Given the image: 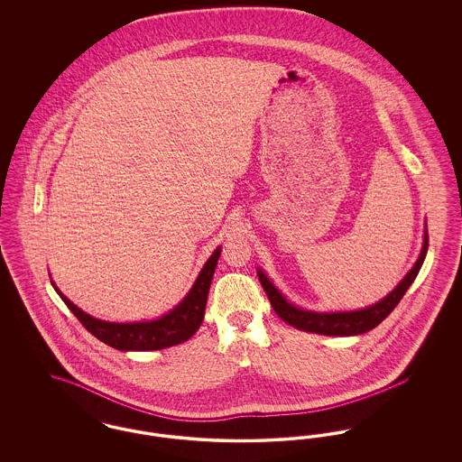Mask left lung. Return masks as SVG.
I'll return each mask as SVG.
<instances>
[{
  "label": "left lung",
  "mask_w": 462,
  "mask_h": 462,
  "mask_svg": "<svg viewBox=\"0 0 462 462\" xmlns=\"http://www.w3.org/2000/svg\"><path fill=\"white\" fill-rule=\"evenodd\" d=\"M428 253V226L424 225V241L422 249L419 253L418 262L407 272V275L400 281V284L381 301L374 303L371 307L350 310V311H313L305 308L296 307L287 301L286 296L273 286V282L266 277L262 268H258V277L263 286L264 292L275 310V313L287 322L289 326L305 332H315L324 336H356L379 326L400 303L407 289L418 277L419 270L424 263Z\"/></svg>",
  "instance_id": "obj_1"
}]
</instances>
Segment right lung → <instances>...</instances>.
<instances>
[{"label":"right lung","mask_w":462,"mask_h":462,"mask_svg":"<svg viewBox=\"0 0 462 462\" xmlns=\"http://www.w3.org/2000/svg\"><path fill=\"white\" fill-rule=\"evenodd\" d=\"M221 247L218 245L209 260L204 263L199 272L198 279L187 296L176 305L173 310L164 313L155 320H143V322H107L100 320L76 307L62 291L51 286L57 294L62 298L67 308L76 315V319L91 332L97 339L109 345L121 352H149V350H162L180 345L192 337L198 332L204 310L208 301V292L213 281V273L220 258Z\"/></svg>","instance_id":"1"}]
</instances>
